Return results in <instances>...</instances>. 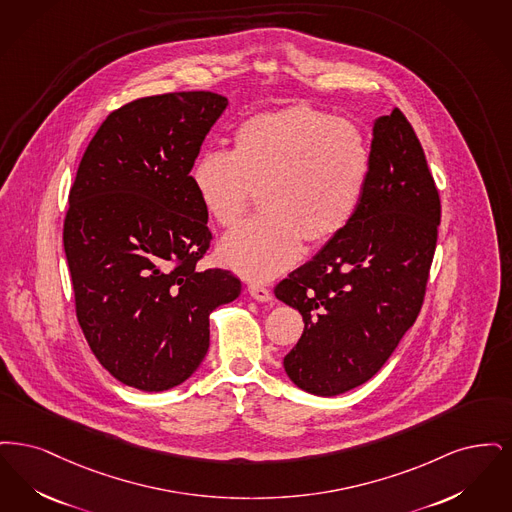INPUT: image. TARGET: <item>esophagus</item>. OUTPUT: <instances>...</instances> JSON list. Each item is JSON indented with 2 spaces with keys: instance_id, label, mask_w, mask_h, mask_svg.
<instances>
[{
  "instance_id": "obj_1",
  "label": "esophagus",
  "mask_w": 512,
  "mask_h": 512,
  "mask_svg": "<svg viewBox=\"0 0 512 512\" xmlns=\"http://www.w3.org/2000/svg\"><path fill=\"white\" fill-rule=\"evenodd\" d=\"M248 294H250L256 302H269V300H271V292H269V289L262 287V285H256V283L248 285Z\"/></svg>"
}]
</instances>
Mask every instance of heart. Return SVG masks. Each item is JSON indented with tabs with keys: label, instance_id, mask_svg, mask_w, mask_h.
Instances as JSON below:
<instances>
[{
	"label": "heart",
	"instance_id": "b5f03b06",
	"mask_svg": "<svg viewBox=\"0 0 512 512\" xmlns=\"http://www.w3.org/2000/svg\"><path fill=\"white\" fill-rule=\"evenodd\" d=\"M369 168L354 124L292 107L239 124L231 151L200 153L189 179L206 216L225 229L245 220L260 193L266 214L223 237L218 258L246 279L267 281L298 260L302 237L323 245L350 225Z\"/></svg>",
	"mask_w": 512,
	"mask_h": 512
}]
</instances>
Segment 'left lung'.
Wrapping results in <instances>:
<instances>
[{"instance_id":"8db88e82","label":"left lung","mask_w":512,"mask_h":512,"mask_svg":"<svg viewBox=\"0 0 512 512\" xmlns=\"http://www.w3.org/2000/svg\"><path fill=\"white\" fill-rule=\"evenodd\" d=\"M371 168L350 225L275 287L304 319L290 380L331 398L375 377L423 306L440 197L400 109L373 124Z\"/></svg>"}]
</instances>
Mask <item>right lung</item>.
Here are the masks:
<instances>
[{
  "label": "right lung",
  "mask_w": 512,
  "mask_h": 512,
  "mask_svg": "<svg viewBox=\"0 0 512 512\" xmlns=\"http://www.w3.org/2000/svg\"><path fill=\"white\" fill-rule=\"evenodd\" d=\"M210 91L143 97L111 112L78 166L63 243L89 348L120 382L164 392L199 369L210 313L241 294L199 271L208 216L189 172L227 109Z\"/></svg>",
  "instance_id": "1"
}]
</instances>
